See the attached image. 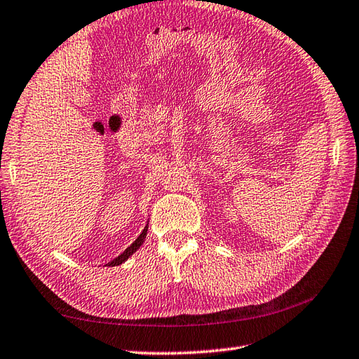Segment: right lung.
I'll use <instances>...</instances> for the list:
<instances>
[{
	"instance_id": "add662e5",
	"label": "right lung",
	"mask_w": 359,
	"mask_h": 359,
	"mask_svg": "<svg viewBox=\"0 0 359 359\" xmlns=\"http://www.w3.org/2000/svg\"><path fill=\"white\" fill-rule=\"evenodd\" d=\"M147 229H149V221H147V224H146V227H144V230H142V232L140 233V236L137 238V240H135L129 247H127V249L121 253V255H118V257L115 258V259H112L110 262H107L106 266H109V267H114V266H119V264H123L124 261H127L129 259L132 255L137 252L140 247H141V244L144 243V240H146V235H147Z\"/></svg>"
}]
</instances>
